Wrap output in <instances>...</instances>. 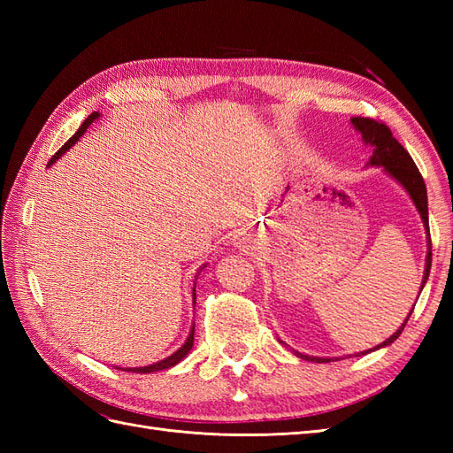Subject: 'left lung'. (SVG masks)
Wrapping results in <instances>:
<instances>
[{
    "label": "left lung",
    "instance_id": "obj_1",
    "mask_svg": "<svg viewBox=\"0 0 453 453\" xmlns=\"http://www.w3.org/2000/svg\"><path fill=\"white\" fill-rule=\"evenodd\" d=\"M351 125H353L355 130L361 134L363 142L366 145L372 147V157H370V160H368L370 166H381L383 170H386L393 177L395 181H399L406 188V193L410 195V198L414 200L416 208H418V211H419V215L423 219V226H425V232H427V258H425V273H423V281H421V289H423V285L427 283V278H429L431 255H433L431 253V234H429L427 188H425L423 177H421L418 166L414 164L412 157L408 155V150L393 138L391 130L386 125H383V122L374 120V119H370V117H353L351 119ZM421 289H419V293H421ZM416 303H418V300H416ZM412 311H414V308H412ZM412 311L408 313V318L399 326V331L393 333L386 342H381L380 346L368 349V351H363L361 355L393 344V342L401 336L403 328H404L406 321L410 319V315H412ZM296 355H298L300 359H304V361H315V363L333 361V359H325V357H310V355H303V353H296Z\"/></svg>",
    "mask_w": 453,
    "mask_h": 453
}]
</instances>
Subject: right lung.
I'll list each match as a JSON object with an SVG mask.
<instances>
[{"instance_id": "obj_1", "label": "right lung", "mask_w": 453, "mask_h": 453, "mask_svg": "<svg viewBox=\"0 0 453 453\" xmlns=\"http://www.w3.org/2000/svg\"><path fill=\"white\" fill-rule=\"evenodd\" d=\"M100 117V113L98 111H94V113H90L88 117H87V120L83 122V125H81V128L72 135L70 140H67L60 149H58V153L54 155L50 160H49V164L47 166H50V164H54L57 162L67 149H72L77 142H79V138L81 135H83L85 132H87V128L92 125V122ZM205 266V265H203ZM195 287H196V283H195ZM196 300V289H193V303ZM193 346H195V325H193V328H190V333H188V336H187V340H185V344L177 349L175 353H172L170 357H166V359H162V361H158V363H155V365H149V366H138V368H119V370H127V372H140V374H149V372H157V370H164V368H172L173 365H177L180 363L181 359H185L187 357V353L193 349Z\"/></svg>"}]
</instances>
